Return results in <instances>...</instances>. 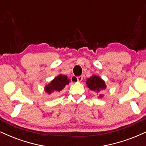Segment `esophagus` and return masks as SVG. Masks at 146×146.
Returning <instances> with one entry per match:
<instances>
[{"label": "esophagus", "mask_w": 146, "mask_h": 146, "mask_svg": "<svg viewBox=\"0 0 146 146\" xmlns=\"http://www.w3.org/2000/svg\"><path fill=\"white\" fill-rule=\"evenodd\" d=\"M76 79H77L78 82H81V81H82V79H83V76H78L76 78Z\"/></svg>", "instance_id": "esophagus-1"}]
</instances>
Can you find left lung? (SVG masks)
I'll list each match as a JSON object with an SVG mask.
<instances>
[{
  "instance_id": "8db88e82",
  "label": "left lung",
  "mask_w": 146,
  "mask_h": 146,
  "mask_svg": "<svg viewBox=\"0 0 146 146\" xmlns=\"http://www.w3.org/2000/svg\"><path fill=\"white\" fill-rule=\"evenodd\" d=\"M86 85L90 90L96 92H99L101 90L105 89L106 88L105 82L97 76H92L88 78ZM99 96H101V94H100Z\"/></svg>"
}]
</instances>
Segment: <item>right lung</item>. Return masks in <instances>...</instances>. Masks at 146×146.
I'll return each mask as SVG.
<instances>
[{"label":"right lung","mask_w":146,"mask_h":146,"mask_svg":"<svg viewBox=\"0 0 146 146\" xmlns=\"http://www.w3.org/2000/svg\"><path fill=\"white\" fill-rule=\"evenodd\" d=\"M68 84L69 80L68 79V77L65 75H60L55 78L50 84L47 85L45 90L49 94L54 91L60 92V90L63 89L66 85Z\"/></svg>","instance_id":"obj_1"}]
</instances>
